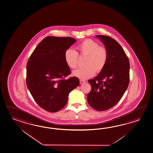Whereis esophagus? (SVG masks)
Segmentation results:
<instances>
[{
  "instance_id": "obj_1",
  "label": "esophagus",
  "mask_w": 153,
  "mask_h": 153,
  "mask_svg": "<svg viewBox=\"0 0 153 153\" xmlns=\"http://www.w3.org/2000/svg\"><path fill=\"white\" fill-rule=\"evenodd\" d=\"M85 82L84 81H83V80H80L79 81V83H80V84H83L84 83H85Z\"/></svg>"
}]
</instances>
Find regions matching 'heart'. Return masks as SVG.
Segmentation results:
<instances>
[{
	"label": "heart",
	"mask_w": 153,
	"mask_h": 153,
	"mask_svg": "<svg viewBox=\"0 0 153 153\" xmlns=\"http://www.w3.org/2000/svg\"><path fill=\"white\" fill-rule=\"evenodd\" d=\"M81 56H87L83 68L77 69L72 72V75L81 79L85 80L101 71L106 66L108 59V52L106 48L100 46L99 44L91 39L82 41L77 46ZM67 65L71 69L77 68L78 63L77 52L72 48L66 50L64 54Z\"/></svg>",
	"instance_id": "heart-1"
}]
</instances>
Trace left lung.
I'll return each instance as SVG.
<instances>
[{
  "instance_id": "8db88e82",
  "label": "left lung",
  "mask_w": 153,
  "mask_h": 153,
  "mask_svg": "<svg viewBox=\"0 0 153 153\" xmlns=\"http://www.w3.org/2000/svg\"><path fill=\"white\" fill-rule=\"evenodd\" d=\"M108 52L104 69L88 82L91 86L87 95L88 102L97 111H102L115 106L122 99L129 83L130 64L122 46L112 38L95 35Z\"/></svg>"
}]
</instances>
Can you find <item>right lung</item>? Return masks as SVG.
Instances as JSON below:
<instances>
[{
  "mask_svg": "<svg viewBox=\"0 0 153 153\" xmlns=\"http://www.w3.org/2000/svg\"><path fill=\"white\" fill-rule=\"evenodd\" d=\"M76 42L72 38L47 36L38 45L27 65V85L36 102L50 112L65 106L69 94L79 85L65 60L66 50Z\"/></svg>",
  "mask_w": 153,
  "mask_h": 153,
  "instance_id": "obj_1",
  "label": "right lung"
}]
</instances>
